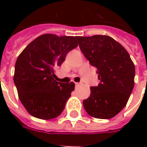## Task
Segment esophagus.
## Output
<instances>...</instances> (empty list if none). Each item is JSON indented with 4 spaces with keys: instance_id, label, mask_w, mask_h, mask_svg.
I'll list each match as a JSON object with an SVG mask.
<instances>
[{
    "instance_id": "obj_1",
    "label": "esophagus",
    "mask_w": 147,
    "mask_h": 147,
    "mask_svg": "<svg viewBox=\"0 0 147 147\" xmlns=\"http://www.w3.org/2000/svg\"><path fill=\"white\" fill-rule=\"evenodd\" d=\"M81 84H82L81 83H76V86H80V85H81Z\"/></svg>"
}]
</instances>
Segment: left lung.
<instances>
[{
	"label": "left lung",
	"mask_w": 147,
	"mask_h": 147,
	"mask_svg": "<svg viewBox=\"0 0 147 147\" xmlns=\"http://www.w3.org/2000/svg\"><path fill=\"white\" fill-rule=\"evenodd\" d=\"M80 50L97 68L100 83L90 87L83 107L90 117L110 119L122 110L135 84L136 69L129 53L107 35L76 37Z\"/></svg>",
	"instance_id": "1"
}]
</instances>
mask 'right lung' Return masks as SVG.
<instances>
[{
	"instance_id": "obj_1",
	"label": "right lung",
	"mask_w": 147,
	"mask_h": 147,
	"mask_svg": "<svg viewBox=\"0 0 147 147\" xmlns=\"http://www.w3.org/2000/svg\"><path fill=\"white\" fill-rule=\"evenodd\" d=\"M77 46L75 37L45 34L32 41L18 57L14 83L19 98L31 116L50 120L63 112L75 83L57 82L54 71Z\"/></svg>"
}]
</instances>
